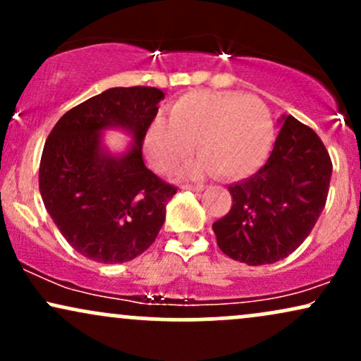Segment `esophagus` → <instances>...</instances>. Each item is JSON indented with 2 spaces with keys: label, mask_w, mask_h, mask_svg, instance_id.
I'll use <instances>...</instances> for the list:
<instances>
[{
  "label": "esophagus",
  "mask_w": 361,
  "mask_h": 361,
  "mask_svg": "<svg viewBox=\"0 0 361 361\" xmlns=\"http://www.w3.org/2000/svg\"><path fill=\"white\" fill-rule=\"evenodd\" d=\"M181 188H183V190H192V192H202V190L205 188V185H202V183H198V185L185 183V185H181Z\"/></svg>",
  "instance_id": "esophagus-1"
}]
</instances>
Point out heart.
I'll return each mask as SVG.
<instances>
[{"label": "heart", "mask_w": 361, "mask_h": 361, "mask_svg": "<svg viewBox=\"0 0 361 361\" xmlns=\"http://www.w3.org/2000/svg\"><path fill=\"white\" fill-rule=\"evenodd\" d=\"M275 127L267 103L256 94L234 91H190L173 103L169 122L156 118L144 147L157 171L169 173L193 154L198 173L224 180H241L263 166L270 154Z\"/></svg>", "instance_id": "1"}]
</instances>
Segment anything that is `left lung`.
I'll use <instances>...</instances> for the list:
<instances>
[{"label": "left lung", "instance_id": "1", "mask_svg": "<svg viewBox=\"0 0 361 361\" xmlns=\"http://www.w3.org/2000/svg\"><path fill=\"white\" fill-rule=\"evenodd\" d=\"M329 152L312 128L292 115L264 166L231 185V210L212 224L224 255L258 267L292 255L324 210L329 192Z\"/></svg>", "mask_w": 361, "mask_h": 361}]
</instances>
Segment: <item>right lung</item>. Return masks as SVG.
Instances as JSON below:
<instances>
[{"label": "right lung", "mask_w": 361, "mask_h": 361, "mask_svg": "<svg viewBox=\"0 0 361 361\" xmlns=\"http://www.w3.org/2000/svg\"><path fill=\"white\" fill-rule=\"evenodd\" d=\"M164 93L151 86L110 88L66 111L40 157L39 188L64 239L98 263H126L156 241L176 186L156 176L142 144ZM122 126L136 144L120 158L101 151L103 128Z\"/></svg>", "instance_id": "right-lung-1"}]
</instances>
